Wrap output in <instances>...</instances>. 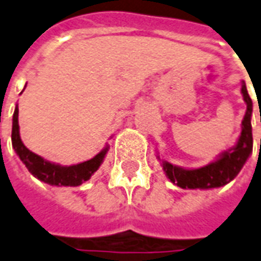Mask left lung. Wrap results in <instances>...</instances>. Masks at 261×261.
<instances>
[{
    "instance_id": "1",
    "label": "left lung",
    "mask_w": 261,
    "mask_h": 261,
    "mask_svg": "<svg viewBox=\"0 0 261 261\" xmlns=\"http://www.w3.org/2000/svg\"><path fill=\"white\" fill-rule=\"evenodd\" d=\"M241 94L246 103V113L242 120L241 136L238 139L237 144L233 148L222 152L215 162H211L200 169L189 170L163 161V170L171 182L182 189H211V188L223 187L237 177L253 148L252 125H250L253 105L246 90L245 82H242Z\"/></svg>"
}]
</instances>
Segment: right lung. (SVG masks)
I'll use <instances>...</instances> for the list:
<instances>
[{"instance_id": "obj_1", "label": "right lung", "mask_w": 261, "mask_h": 261, "mask_svg": "<svg viewBox=\"0 0 261 261\" xmlns=\"http://www.w3.org/2000/svg\"><path fill=\"white\" fill-rule=\"evenodd\" d=\"M12 145L16 153L19 155L20 161L25 165L28 171L34 177L50 185L57 187H79L91 178V175L98 170L102 165L103 159L108 153L109 147L100 151L98 155L90 161H86L72 166H61L56 165L36 155L23 144L19 133V108L16 106L13 113V124H12Z\"/></svg>"}]
</instances>
